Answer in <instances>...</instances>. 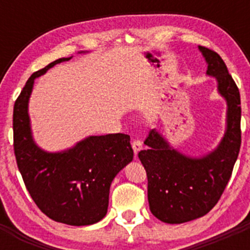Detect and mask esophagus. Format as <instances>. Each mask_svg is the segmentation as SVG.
Instances as JSON below:
<instances>
[{
	"label": "esophagus",
	"instance_id": "34e87169",
	"mask_svg": "<svg viewBox=\"0 0 250 250\" xmlns=\"http://www.w3.org/2000/svg\"><path fill=\"white\" fill-rule=\"evenodd\" d=\"M131 145H132V150H134V152H135V155L138 154L139 151H140L141 149H143V143H141L140 139H138V138L132 139Z\"/></svg>",
	"mask_w": 250,
	"mask_h": 250
}]
</instances>
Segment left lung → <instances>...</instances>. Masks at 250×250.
Listing matches in <instances>:
<instances>
[{
	"instance_id": "1",
	"label": "left lung",
	"mask_w": 250,
	"mask_h": 250,
	"mask_svg": "<svg viewBox=\"0 0 250 250\" xmlns=\"http://www.w3.org/2000/svg\"><path fill=\"white\" fill-rule=\"evenodd\" d=\"M215 76L218 90L228 103V127L218 149L202 159H191L171 149L155 130H150L138 156L147 176V200L152 215L169 224L204 216L215 207L230 179L242 144L240 94L222 57L199 46Z\"/></svg>"
}]
</instances>
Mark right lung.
<instances>
[{
	"label": "right lung",
	"instance_id": "add662e5",
	"mask_svg": "<svg viewBox=\"0 0 250 250\" xmlns=\"http://www.w3.org/2000/svg\"><path fill=\"white\" fill-rule=\"evenodd\" d=\"M59 59L34 72L13 106V151L26 189L43 214L68 225H90L106 215L110 185L115 175L132 160L126 134L90 136L63 152H46L31 138L27 104L36 77Z\"/></svg>",
	"mask_w": 250,
	"mask_h": 250
}]
</instances>
